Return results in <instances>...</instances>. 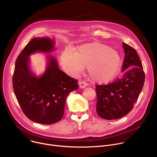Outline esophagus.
<instances>
[{
  "label": "esophagus",
  "instance_id": "obj_1",
  "mask_svg": "<svg viewBox=\"0 0 157 157\" xmlns=\"http://www.w3.org/2000/svg\"><path fill=\"white\" fill-rule=\"evenodd\" d=\"M78 85H79V87L82 89L85 88L87 86V83L83 81H80L78 82Z\"/></svg>",
  "mask_w": 157,
  "mask_h": 157
}]
</instances>
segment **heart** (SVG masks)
<instances>
[{
    "mask_svg": "<svg viewBox=\"0 0 157 157\" xmlns=\"http://www.w3.org/2000/svg\"><path fill=\"white\" fill-rule=\"evenodd\" d=\"M61 64L72 75L79 74L83 68H87L88 77L93 82L106 84L119 75L122 60L116 51L94 42L80 46L75 53L66 50L62 54Z\"/></svg>",
    "mask_w": 157,
    "mask_h": 157,
    "instance_id": "obj_1",
    "label": "heart"
}]
</instances>
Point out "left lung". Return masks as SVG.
I'll list each match as a JSON object with an SVG mask.
<instances>
[{"label":"left lung","mask_w":157,"mask_h":157,"mask_svg":"<svg viewBox=\"0 0 157 157\" xmlns=\"http://www.w3.org/2000/svg\"><path fill=\"white\" fill-rule=\"evenodd\" d=\"M125 57L123 74L108 85H97V112L105 119H117L127 115L137 101L145 81L142 62L136 51L122 43Z\"/></svg>","instance_id":"1"}]
</instances>
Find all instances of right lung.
<instances>
[{
    "mask_svg": "<svg viewBox=\"0 0 157 157\" xmlns=\"http://www.w3.org/2000/svg\"><path fill=\"white\" fill-rule=\"evenodd\" d=\"M55 41L49 37L31 40L18 56L13 76V87L24 114L34 122L51 124L63 117L69 93L78 89L77 80L60 70L56 58L48 56L44 73L37 76L30 67L31 55L50 53Z\"/></svg>",
    "mask_w": 157,
    "mask_h": 157,
    "instance_id": "add662e5",
    "label": "right lung"
}]
</instances>
